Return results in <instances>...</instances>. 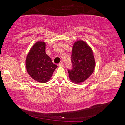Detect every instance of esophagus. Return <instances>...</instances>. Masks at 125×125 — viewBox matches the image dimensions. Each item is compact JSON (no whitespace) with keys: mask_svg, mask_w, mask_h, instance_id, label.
Listing matches in <instances>:
<instances>
[{"mask_svg":"<svg viewBox=\"0 0 125 125\" xmlns=\"http://www.w3.org/2000/svg\"><path fill=\"white\" fill-rule=\"evenodd\" d=\"M59 66L60 67H64V64L62 62H61L59 64Z\"/></svg>","mask_w":125,"mask_h":125,"instance_id":"obj_1","label":"esophagus"}]
</instances>
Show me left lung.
I'll use <instances>...</instances> for the list:
<instances>
[{
    "label": "left lung",
    "instance_id": "8db88e82",
    "mask_svg": "<svg viewBox=\"0 0 125 125\" xmlns=\"http://www.w3.org/2000/svg\"><path fill=\"white\" fill-rule=\"evenodd\" d=\"M71 61L72 68L67 71L71 80L76 83L85 81L95 69L93 51L83 41H77L73 44Z\"/></svg>",
    "mask_w": 125,
    "mask_h": 125
}]
</instances>
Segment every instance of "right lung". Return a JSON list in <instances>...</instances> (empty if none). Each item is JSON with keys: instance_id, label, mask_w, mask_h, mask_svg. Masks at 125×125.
<instances>
[{"instance_id": "add662e5", "label": "right lung", "mask_w": 125, "mask_h": 125, "mask_svg": "<svg viewBox=\"0 0 125 125\" xmlns=\"http://www.w3.org/2000/svg\"><path fill=\"white\" fill-rule=\"evenodd\" d=\"M57 67L46 54L45 43L36 42L26 57V67L29 75L36 81L44 83L50 79Z\"/></svg>"}]
</instances>
